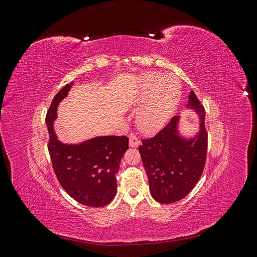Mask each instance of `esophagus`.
<instances>
[{"label":"esophagus","instance_id":"34e87169","mask_svg":"<svg viewBox=\"0 0 257 257\" xmlns=\"http://www.w3.org/2000/svg\"><path fill=\"white\" fill-rule=\"evenodd\" d=\"M139 145H141V142L135 135H131L130 136V141H128V146L131 148H137Z\"/></svg>","mask_w":257,"mask_h":257}]
</instances>
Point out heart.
<instances>
[{"mask_svg":"<svg viewBox=\"0 0 257 257\" xmlns=\"http://www.w3.org/2000/svg\"><path fill=\"white\" fill-rule=\"evenodd\" d=\"M181 97V82L175 75L147 73L141 80L136 100L141 106L136 113L138 128L154 135L172 119Z\"/></svg>","mask_w":257,"mask_h":257,"instance_id":"1","label":"heart"}]
</instances>
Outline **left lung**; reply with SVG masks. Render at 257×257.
<instances>
[{"label": "left lung", "mask_w": 257, "mask_h": 257, "mask_svg": "<svg viewBox=\"0 0 257 257\" xmlns=\"http://www.w3.org/2000/svg\"><path fill=\"white\" fill-rule=\"evenodd\" d=\"M186 108L197 115L198 126L186 135L181 115H176L160 133L139 147L149 180L151 196L161 204L182 199L193 190L203 173L207 155L205 109L193 91Z\"/></svg>", "instance_id": "8db88e82"}]
</instances>
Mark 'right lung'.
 Returning <instances> with one entry per match:
<instances>
[{
    "label": "right lung",
    "instance_id": "add662e5",
    "mask_svg": "<svg viewBox=\"0 0 257 257\" xmlns=\"http://www.w3.org/2000/svg\"><path fill=\"white\" fill-rule=\"evenodd\" d=\"M74 82L54 96L46 116L48 150L54 173L69 196L88 207H104L116 193V174L128 149L126 136H95L80 143L61 142L54 131L58 107Z\"/></svg>",
    "mask_w": 257,
    "mask_h": 257
}]
</instances>
